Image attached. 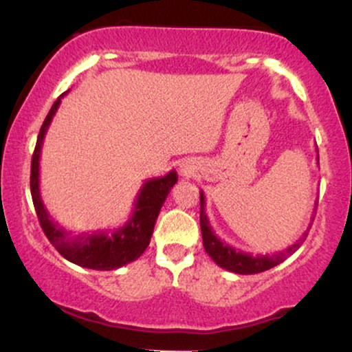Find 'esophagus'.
I'll list each match as a JSON object with an SVG mask.
<instances>
[{"mask_svg":"<svg viewBox=\"0 0 352 352\" xmlns=\"http://www.w3.org/2000/svg\"><path fill=\"white\" fill-rule=\"evenodd\" d=\"M182 172H184V173H190L188 168H185V167H182Z\"/></svg>","mask_w":352,"mask_h":352,"instance_id":"1","label":"esophagus"}]
</instances>
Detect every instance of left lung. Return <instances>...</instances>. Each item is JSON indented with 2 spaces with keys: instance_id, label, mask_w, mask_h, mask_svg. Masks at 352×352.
I'll list each match as a JSON object with an SVG mask.
<instances>
[{
  "instance_id": "8db88e82",
  "label": "left lung",
  "mask_w": 352,
  "mask_h": 352,
  "mask_svg": "<svg viewBox=\"0 0 352 352\" xmlns=\"http://www.w3.org/2000/svg\"><path fill=\"white\" fill-rule=\"evenodd\" d=\"M319 162V155H318ZM318 205V204H316ZM200 228H201V238H204V248L208 253V256L221 268L228 270V272L236 273V274H254L266 272V270L273 268V266L283 263L286 260V256L296 252L300 248L302 241L308 236L309 228L302 233L300 240L294 241V245L288 246L285 252H278L273 254H252L235 250L232 245L225 243L220 238L215 235L212 227H210V221L207 213H205V195L204 192H200Z\"/></svg>"
}]
</instances>
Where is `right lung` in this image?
<instances>
[{
    "label": "right lung",
    "mask_w": 352,
    "mask_h": 352,
    "mask_svg": "<svg viewBox=\"0 0 352 352\" xmlns=\"http://www.w3.org/2000/svg\"><path fill=\"white\" fill-rule=\"evenodd\" d=\"M63 96H66V92ZM63 96L52 104L50 114L44 119L38 142H36L33 160H31V197H33L36 215L47 240L71 263L91 270H104V272L117 270L137 260L151 243L160 208L172 187L177 184V172L172 170L167 175L145 182L137 193L131 218L120 228L109 230V232H89L72 236L71 232L52 221L39 193V155H41L43 140Z\"/></svg>",
    "instance_id": "1"
}]
</instances>
